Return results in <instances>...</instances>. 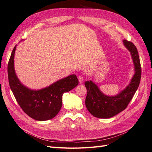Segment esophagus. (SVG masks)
<instances>
[{
  "mask_svg": "<svg viewBox=\"0 0 152 152\" xmlns=\"http://www.w3.org/2000/svg\"><path fill=\"white\" fill-rule=\"evenodd\" d=\"M78 79H79V83L80 84H82L84 82V78L82 77V76H79V77H78Z\"/></svg>",
  "mask_w": 152,
  "mask_h": 152,
  "instance_id": "1",
  "label": "esophagus"
}]
</instances>
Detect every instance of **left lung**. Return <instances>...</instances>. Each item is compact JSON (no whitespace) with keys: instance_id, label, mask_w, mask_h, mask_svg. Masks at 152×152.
<instances>
[{"instance_id":"left-lung-1","label":"left lung","mask_w":152,"mask_h":152,"mask_svg":"<svg viewBox=\"0 0 152 152\" xmlns=\"http://www.w3.org/2000/svg\"><path fill=\"white\" fill-rule=\"evenodd\" d=\"M123 44L130 52L134 68V74L125 89L115 96H108L104 94L92 80L85 82L87 92L85 104L90 113L95 117L109 118L123 111L138 88L141 75L138 52L132 42L123 40Z\"/></svg>"}]
</instances>
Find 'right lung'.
Instances as JSON below:
<instances>
[{"label": "right lung", "mask_w": 152, "mask_h": 152, "mask_svg": "<svg viewBox=\"0 0 152 152\" xmlns=\"http://www.w3.org/2000/svg\"><path fill=\"white\" fill-rule=\"evenodd\" d=\"M16 46L12 50L7 66L11 89L20 107L29 117L39 121L50 120L60 110L63 94L75 87L79 84V80L72 74L42 89L28 88L21 83L16 74L14 59Z\"/></svg>", "instance_id": "add662e5"}]
</instances>
